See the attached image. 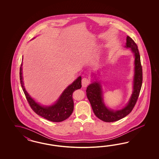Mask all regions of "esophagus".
<instances>
[{"instance_id":"34e87169","label":"esophagus","mask_w":159,"mask_h":159,"mask_svg":"<svg viewBox=\"0 0 159 159\" xmlns=\"http://www.w3.org/2000/svg\"><path fill=\"white\" fill-rule=\"evenodd\" d=\"M90 83V80L86 78V77H84L82 80V86L83 87H86Z\"/></svg>"}]
</instances>
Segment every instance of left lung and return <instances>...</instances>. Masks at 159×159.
Returning <instances> with one entry per match:
<instances>
[{
    "label": "left lung",
    "instance_id": "obj_1",
    "mask_svg": "<svg viewBox=\"0 0 159 159\" xmlns=\"http://www.w3.org/2000/svg\"><path fill=\"white\" fill-rule=\"evenodd\" d=\"M126 48H130L135 56V75L134 79V90L128 104L120 110L114 111L108 109L104 104L101 86L99 82H93L87 87L86 95L92 106L93 111L97 118L106 122L120 120L128 116L134 108L139 96L142 84V67L139 52L135 41L127 36Z\"/></svg>",
    "mask_w": 159,
    "mask_h": 159
}]
</instances>
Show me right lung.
<instances>
[{
	"label": "right lung",
	"mask_w": 159,
	"mask_h": 159,
	"mask_svg": "<svg viewBox=\"0 0 159 159\" xmlns=\"http://www.w3.org/2000/svg\"><path fill=\"white\" fill-rule=\"evenodd\" d=\"M22 62L20 67V80L21 87L24 94L28 101L29 105L32 110L39 116H41L47 120L52 122H62L66 120L72 114L73 111L74 102L73 100V93L82 87V77L81 76L69 85L63 91L62 94L52 106L43 107L40 106L30 97L25 90L23 82L22 76Z\"/></svg>",
	"instance_id": "obj_1"
}]
</instances>
